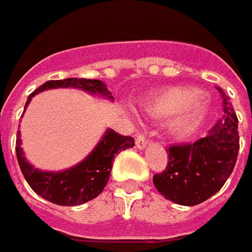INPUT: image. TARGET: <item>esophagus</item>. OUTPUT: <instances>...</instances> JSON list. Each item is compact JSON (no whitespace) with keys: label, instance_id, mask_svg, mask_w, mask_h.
<instances>
[{"label":"esophagus","instance_id":"obj_1","mask_svg":"<svg viewBox=\"0 0 252 252\" xmlns=\"http://www.w3.org/2000/svg\"><path fill=\"white\" fill-rule=\"evenodd\" d=\"M135 144H137L138 149H145V148L149 145V141H148L144 135H138L137 142H135Z\"/></svg>","mask_w":252,"mask_h":252}]
</instances>
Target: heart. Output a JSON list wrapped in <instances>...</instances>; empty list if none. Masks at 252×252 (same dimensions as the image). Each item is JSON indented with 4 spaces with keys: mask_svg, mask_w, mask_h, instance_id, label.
Returning a JSON list of instances; mask_svg holds the SVG:
<instances>
[{
    "mask_svg": "<svg viewBox=\"0 0 252 252\" xmlns=\"http://www.w3.org/2000/svg\"><path fill=\"white\" fill-rule=\"evenodd\" d=\"M142 108L154 117L172 115L168 128L178 139H186L203 126L209 105L193 87H169L152 94L142 101Z\"/></svg>",
    "mask_w": 252,
    "mask_h": 252,
    "instance_id": "heart-1",
    "label": "heart"
}]
</instances>
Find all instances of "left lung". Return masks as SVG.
<instances>
[{"instance_id":"8db88e82","label":"left lung","mask_w":252,"mask_h":252,"mask_svg":"<svg viewBox=\"0 0 252 252\" xmlns=\"http://www.w3.org/2000/svg\"><path fill=\"white\" fill-rule=\"evenodd\" d=\"M217 90L223 98V118L207 137L168 148L166 170L154 176L159 193L176 204L196 206L210 199L234 169L240 149L238 120L228 97L221 89Z\"/></svg>"}]
</instances>
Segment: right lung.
Listing matches in <instances>:
<instances>
[{"label":"right lung","instance_id":"add662e5","mask_svg":"<svg viewBox=\"0 0 252 252\" xmlns=\"http://www.w3.org/2000/svg\"><path fill=\"white\" fill-rule=\"evenodd\" d=\"M50 89H79L92 95L108 98L110 101L114 100V97L108 92L105 83L101 80L71 77L64 80H50L43 83L28 97L25 110L31 103L32 97H35L40 92ZM21 145H22L21 131H18L17 147H15L18 163L22 170L24 178L27 179L28 185L32 188V190L38 193L45 200L55 204L77 206L89 200H93L94 197H97L103 191L110 179L113 159L115 155L121 151L132 148L135 144L132 137L120 135L114 129L108 128L93 151L82 162H79L77 165L71 166L69 169L58 170V172L40 170L35 168L27 160Z\"/></svg>","mask_w":252,"mask_h":252}]
</instances>
